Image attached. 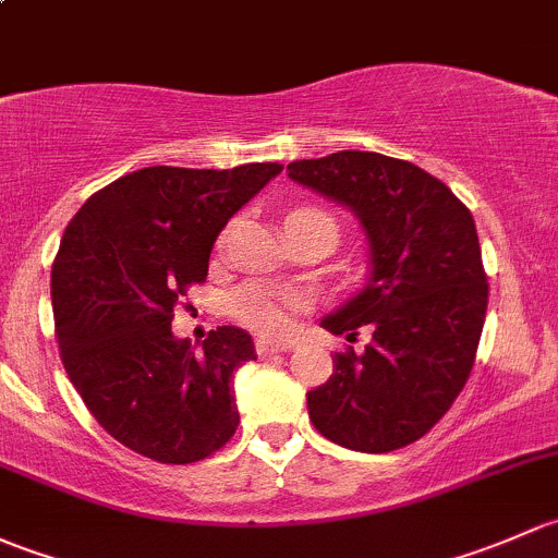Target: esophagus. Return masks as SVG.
<instances>
[{
    "mask_svg": "<svg viewBox=\"0 0 558 558\" xmlns=\"http://www.w3.org/2000/svg\"><path fill=\"white\" fill-rule=\"evenodd\" d=\"M287 349H290V343L266 341V338H257V343H255V352H257V357H271V354L287 352Z\"/></svg>",
    "mask_w": 558,
    "mask_h": 558,
    "instance_id": "obj_1",
    "label": "esophagus"
}]
</instances>
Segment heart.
Here are the masks:
<instances>
[{"instance_id":"obj_1","label":"heart","mask_w":558,"mask_h":558,"mask_svg":"<svg viewBox=\"0 0 558 558\" xmlns=\"http://www.w3.org/2000/svg\"><path fill=\"white\" fill-rule=\"evenodd\" d=\"M295 215L330 217L319 209H298ZM303 303L306 301L298 290L268 284V281H246L228 298L231 317L239 319L241 325L252 327V330L263 332V336H284L292 325V314L303 308Z\"/></svg>"}]
</instances>
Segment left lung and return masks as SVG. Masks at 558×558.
<instances>
[{"label":"left lung","mask_w":558,"mask_h":558,"mask_svg":"<svg viewBox=\"0 0 558 558\" xmlns=\"http://www.w3.org/2000/svg\"><path fill=\"white\" fill-rule=\"evenodd\" d=\"M312 191L357 211L371 279L322 319L365 352H336L332 376L306 395L308 418L332 444L387 453L427 435L468 384L489 303L468 206L433 174L381 153L341 150L287 166Z\"/></svg>","instance_id":"left-lung-1"}]
</instances>
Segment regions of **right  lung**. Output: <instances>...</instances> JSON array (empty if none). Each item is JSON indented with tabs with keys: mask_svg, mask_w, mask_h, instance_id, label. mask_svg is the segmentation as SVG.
Returning <instances> with one entry per match:
<instances>
[{
	"mask_svg": "<svg viewBox=\"0 0 558 558\" xmlns=\"http://www.w3.org/2000/svg\"><path fill=\"white\" fill-rule=\"evenodd\" d=\"M281 169L150 166L90 195L66 226L50 271L61 363L96 422L131 451L191 464L236 433L231 378L255 360V343L226 325L195 354L171 336V319L206 281L217 233Z\"/></svg>",
	"mask_w": 558,
	"mask_h": 558,
	"instance_id": "right-lung-1",
	"label": "right lung"
}]
</instances>
